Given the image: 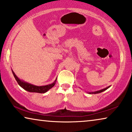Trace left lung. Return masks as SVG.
Returning a JSON list of instances; mask_svg holds the SVG:
<instances>
[{"label":"left lung","mask_w":132,"mask_h":132,"mask_svg":"<svg viewBox=\"0 0 132 132\" xmlns=\"http://www.w3.org/2000/svg\"><path fill=\"white\" fill-rule=\"evenodd\" d=\"M110 87V86H109L108 87H106V88L103 89H101V90H100L95 91V92H87V93H89V94H96V93H101V92H104V91H105V90H106V89H108Z\"/></svg>","instance_id":"1"}]
</instances>
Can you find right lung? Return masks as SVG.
Returning <instances> with one entry per match:
<instances>
[{
    "label": "right lung",
    "mask_w": 132,
    "mask_h": 132,
    "mask_svg": "<svg viewBox=\"0 0 132 132\" xmlns=\"http://www.w3.org/2000/svg\"><path fill=\"white\" fill-rule=\"evenodd\" d=\"M12 72L13 75H14L15 80H16L17 83H18V85L20 86L22 88H23L26 90L30 92H36V93H46V92L49 90V89H51L52 87H53L56 83V79H55L54 82L50 84V85H47L45 86H37L33 85L32 84L27 83V82L23 81V80H20L17 76L15 75L14 72L12 70Z\"/></svg>",
    "instance_id": "obj_1"
}]
</instances>
